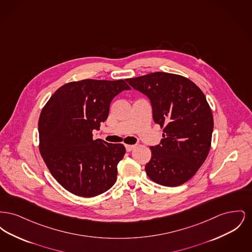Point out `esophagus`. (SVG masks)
<instances>
[{"instance_id": "34e87169", "label": "esophagus", "mask_w": 252, "mask_h": 252, "mask_svg": "<svg viewBox=\"0 0 252 252\" xmlns=\"http://www.w3.org/2000/svg\"><path fill=\"white\" fill-rule=\"evenodd\" d=\"M134 147H135V145H131V144H126V151H127V152H130L131 150L134 149Z\"/></svg>"}]
</instances>
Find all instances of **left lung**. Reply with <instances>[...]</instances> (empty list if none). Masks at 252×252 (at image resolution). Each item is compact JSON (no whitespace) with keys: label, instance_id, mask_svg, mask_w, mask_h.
I'll return each mask as SVG.
<instances>
[{"label":"left lung","instance_id":"obj_1","mask_svg":"<svg viewBox=\"0 0 252 252\" xmlns=\"http://www.w3.org/2000/svg\"><path fill=\"white\" fill-rule=\"evenodd\" d=\"M126 81L149 98L154 122L163 127V139L150 147L147 176L168 187L185 183L203 164L211 148L214 117L202 91L190 79L168 72Z\"/></svg>","mask_w":252,"mask_h":252}]
</instances>
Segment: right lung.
I'll return each mask as SVG.
<instances>
[{"label":"right lung","mask_w":252,"mask_h":252,"mask_svg":"<svg viewBox=\"0 0 252 252\" xmlns=\"http://www.w3.org/2000/svg\"><path fill=\"white\" fill-rule=\"evenodd\" d=\"M127 90L130 87L122 79L70 82L56 91L42 108L39 152L52 176L67 191L94 197L114 185L126 148L94 140L93 130L107 120L112 99Z\"/></svg>","instance_id":"add662e5"}]
</instances>
